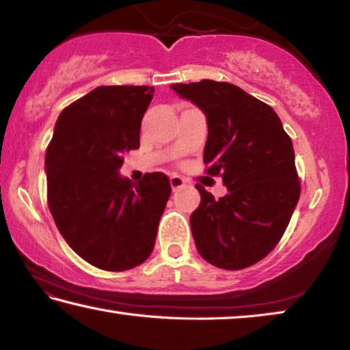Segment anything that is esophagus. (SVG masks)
Wrapping results in <instances>:
<instances>
[{
  "mask_svg": "<svg viewBox=\"0 0 350 350\" xmlns=\"http://www.w3.org/2000/svg\"><path fill=\"white\" fill-rule=\"evenodd\" d=\"M170 183H171V188L177 189V188L185 187L187 185V180L183 179V177H180V176H171L170 177Z\"/></svg>",
  "mask_w": 350,
  "mask_h": 350,
  "instance_id": "esophagus-1",
  "label": "esophagus"
}]
</instances>
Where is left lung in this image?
Returning a JSON list of instances; mask_svg holds the SVG:
<instances>
[{
  "mask_svg": "<svg viewBox=\"0 0 350 350\" xmlns=\"http://www.w3.org/2000/svg\"><path fill=\"white\" fill-rule=\"evenodd\" d=\"M171 88L205 112V173L221 176L228 188L216 200L196 185L200 204L189 217L194 244L219 269L250 267L281 241L298 204L292 139L271 106L232 83L200 80Z\"/></svg>",
  "mask_w": 350,
  "mask_h": 350,
  "instance_id": "left-lung-1",
  "label": "left lung"
}]
</instances>
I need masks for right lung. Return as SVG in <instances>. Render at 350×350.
<instances>
[{"label":"right lung","instance_id":"obj_1","mask_svg":"<svg viewBox=\"0 0 350 350\" xmlns=\"http://www.w3.org/2000/svg\"><path fill=\"white\" fill-rule=\"evenodd\" d=\"M152 86H98L62 111L46 150L47 205L58 232L86 262L125 271L150 256L171 194L163 173L120 177L140 146Z\"/></svg>","mask_w":350,"mask_h":350}]
</instances>
